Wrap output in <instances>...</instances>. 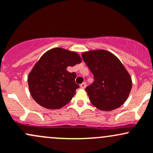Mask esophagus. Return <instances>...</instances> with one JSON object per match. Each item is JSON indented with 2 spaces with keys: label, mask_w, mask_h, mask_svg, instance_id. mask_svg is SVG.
I'll use <instances>...</instances> for the list:
<instances>
[{
  "label": "esophagus",
  "mask_w": 153,
  "mask_h": 153,
  "mask_svg": "<svg viewBox=\"0 0 153 153\" xmlns=\"http://www.w3.org/2000/svg\"><path fill=\"white\" fill-rule=\"evenodd\" d=\"M86 86V83H85V82H83V83H82L81 85H80V87L81 88V89H85Z\"/></svg>",
  "instance_id": "34e87169"
}]
</instances>
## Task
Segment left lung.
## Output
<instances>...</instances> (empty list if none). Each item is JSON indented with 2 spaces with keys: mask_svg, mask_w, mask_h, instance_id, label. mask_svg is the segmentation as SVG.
I'll use <instances>...</instances> for the list:
<instances>
[{
  "mask_svg": "<svg viewBox=\"0 0 153 153\" xmlns=\"http://www.w3.org/2000/svg\"><path fill=\"white\" fill-rule=\"evenodd\" d=\"M82 58L94 75V82L85 89L92 105L102 111L123 105L131 92L132 81L121 62L103 50L83 53Z\"/></svg>",
  "mask_w": 153,
  "mask_h": 153,
  "instance_id": "obj_1",
  "label": "left lung"
}]
</instances>
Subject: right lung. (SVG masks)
<instances>
[{
  "label": "right lung",
  "instance_id": "add662e5",
  "mask_svg": "<svg viewBox=\"0 0 153 153\" xmlns=\"http://www.w3.org/2000/svg\"><path fill=\"white\" fill-rule=\"evenodd\" d=\"M81 62L75 52L53 48L44 54L35 64L28 78L30 93L35 101L48 109H59L67 105L79 85L75 72L67 67Z\"/></svg>",
  "mask_w": 153,
  "mask_h": 153
}]
</instances>
